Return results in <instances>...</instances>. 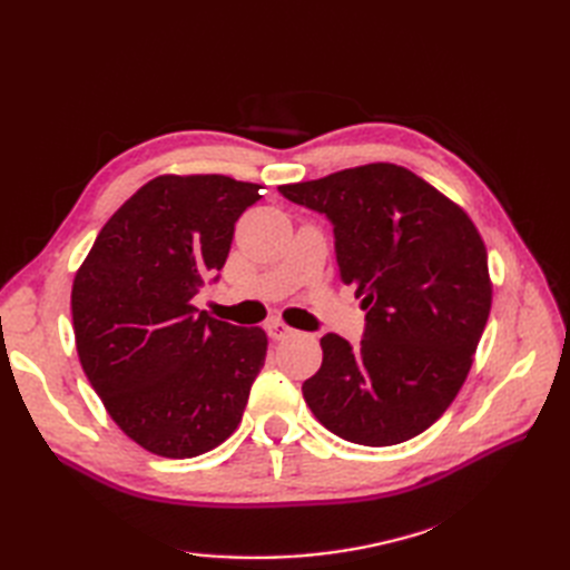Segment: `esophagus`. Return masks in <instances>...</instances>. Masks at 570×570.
Segmentation results:
<instances>
[{
	"mask_svg": "<svg viewBox=\"0 0 570 570\" xmlns=\"http://www.w3.org/2000/svg\"><path fill=\"white\" fill-rule=\"evenodd\" d=\"M266 331H268L271 340H285L289 335H295V331H292V327L285 325L283 321H268L266 323Z\"/></svg>",
	"mask_w": 570,
	"mask_h": 570,
	"instance_id": "1",
	"label": "esophagus"
}]
</instances>
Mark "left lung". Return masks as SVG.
<instances>
[{
  "label": "left lung",
  "mask_w": 570,
  "mask_h": 570,
  "mask_svg": "<svg viewBox=\"0 0 570 570\" xmlns=\"http://www.w3.org/2000/svg\"><path fill=\"white\" fill-rule=\"evenodd\" d=\"M281 195L333 226L340 278L366 308L364 337L325 333L304 402L337 438L390 446L454 402L490 316L485 245L463 209L411 170L368 164Z\"/></svg>",
  "instance_id": "8db88e82"
}]
</instances>
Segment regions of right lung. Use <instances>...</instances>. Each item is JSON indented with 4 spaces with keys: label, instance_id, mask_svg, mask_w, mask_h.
Returning a JSON list of instances; mask_svg holds the SVG:
<instances>
[{
    "label": "right lung",
    "instance_id": "obj_1",
    "mask_svg": "<svg viewBox=\"0 0 570 570\" xmlns=\"http://www.w3.org/2000/svg\"><path fill=\"white\" fill-rule=\"evenodd\" d=\"M262 185L228 176H159L99 230L73 281L85 375L109 416L147 452L189 459L226 442L266 358L262 327L193 306L216 283L235 220Z\"/></svg>",
    "mask_w": 570,
    "mask_h": 570
}]
</instances>
